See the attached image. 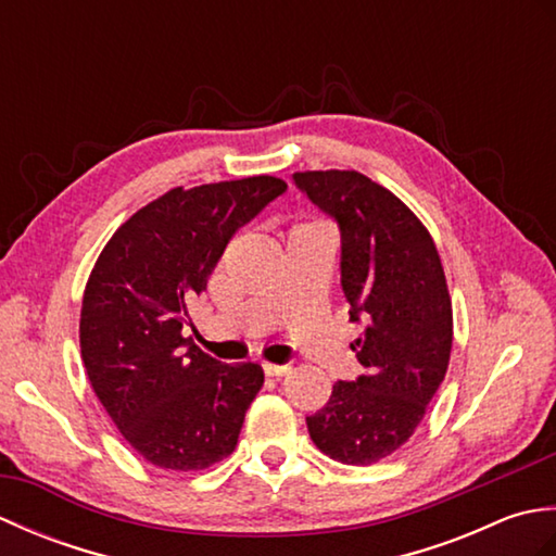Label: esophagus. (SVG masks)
<instances>
[{"instance_id": "obj_1", "label": "esophagus", "mask_w": 556, "mask_h": 556, "mask_svg": "<svg viewBox=\"0 0 556 556\" xmlns=\"http://www.w3.org/2000/svg\"><path fill=\"white\" fill-rule=\"evenodd\" d=\"M263 370H265V375H269V377H281V375H287V372L291 370V365H279V363H265V365H263Z\"/></svg>"}]
</instances>
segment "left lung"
I'll return each mask as SVG.
<instances>
[{
  "label": "left lung",
  "mask_w": 556,
  "mask_h": 556,
  "mask_svg": "<svg viewBox=\"0 0 556 556\" xmlns=\"http://www.w3.org/2000/svg\"><path fill=\"white\" fill-rule=\"evenodd\" d=\"M293 181L337 219L349 315L368 323L351 344L365 375L332 387L308 432L329 458L370 466L408 442L446 375L454 315L444 267L413 210L365 174L296 172Z\"/></svg>",
  "instance_id": "obj_1"
}]
</instances>
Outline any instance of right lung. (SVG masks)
<instances>
[{"mask_svg": "<svg viewBox=\"0 0 556 556\" xmlns=\"http://www.w3.org/2000/svg\"><path fill=\"white\" fill-rule=\"evenodd\" d=\"M287 191L277 176L172 188L112 233L80 305L92 392L148 464L203 470L227 458L265 382L257 363L224 365L184 327L231 236Z\"/></svg>", "mask_w": 556, "mask_h": 556, "instance_id": "add662e5", "label": "right lung"}]
</instances>
